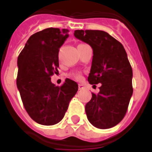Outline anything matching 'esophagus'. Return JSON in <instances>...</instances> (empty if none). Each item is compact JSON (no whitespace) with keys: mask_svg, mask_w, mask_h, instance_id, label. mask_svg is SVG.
<instances>
[{"mask_svg":"<svg viewBox=\"0 0 152 152\" xmlns=\"http://www.w3.org/2000/svg\"><path fill=\"white\" fill-rule=\"evenodd\" d=\"M78 88H79V90H83V88H84V86L83 85V84H81V83H80L78 86Z\"/></svg>","mask_w":152,"mask_h":152,"instance_id":"1","label":"esophagus"}]
</instances>
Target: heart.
<instances>
[{"instance_id":"obj_1","label":"heart","mask_w":152,"mask_h":152,"mask_svg":"<svg viewBox=\"0 0 152 152\" xmlns=\"http://www.w3.org/2000/svg\"><path fill=\"white\" fill-rule=\"evenodd\" d=\"M72 76H73L76 80H80V79L82 78V76H81L80 74L77 73V72H76V73H72Z\"/></svg>"}]
</instances>
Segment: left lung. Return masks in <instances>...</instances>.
<instances>
[{
	"instance_id": "8db88e82",
	"label": "left lung",
	"mask_w": 152,
	"mask_h": 152,
	"mask_svg": "<svg viewBox=\"0 0 152 152\" xmlns=\"http://www.w3.org/2000/svg\"><path fill=\"white\" fill-rule=\"evenodd\" d=\"M74 35L93 50L88 82L102 84L99 94L92 93L86 104L88 121L102 129L113 127L125 117L133 91L127 53L120 42L103 31L76 30Z\"/></svg>"
}]
</instances>
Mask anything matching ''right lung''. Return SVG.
<instances>
[{"label":"right lung","instance_id":"obj_1","mask_svg":"<svg viewBox=\"0 0 152 152\" xmlns=\"http://www.w3.org/2000/svg\"><path fill=\"white\" fill-rule=\"evenodd\" d=\"M69 31L50 27L37 32L30 37L18 57L17 88L27 113L40 125L61 121L78 91V84L70 79L61 87L51 82V76L58 72L59 49Z\"/></svg>","mask_w":152,"mask_h":152}]
</instances>
